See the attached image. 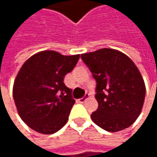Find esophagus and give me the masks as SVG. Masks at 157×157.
<instances>
[{"label": "esophagus", "instance_id": "esophagus-1", "mask_svg": "<svg viewBox=\"0 0 157 157\" xmlns=\"http://www.w3.org/2000/svg\"><path fill=\"white\" fill-rule=\"evenodd\" d=\"M88 97H89V94H86L83 97L80 98V99H78L77 101H78V103H84V102H85V100H86Z\"/></svg>", "mask_w": 157, "mask_h": 157}]
</instances>
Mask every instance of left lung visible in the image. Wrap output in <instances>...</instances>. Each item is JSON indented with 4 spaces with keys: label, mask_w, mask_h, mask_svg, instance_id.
<instances>
[{
    "label": "left lung",
    "mask_w": 157,
    "mask_h": 157,
    "mask_svg": "<svg viewBox=\"0 0 157 157\" xmlns=\"http://www.w3.org/2000/svg\"><path fill=\"white\" fill-rule=\"evenodd\" d=\"M96 81L98 108L91 114L95 124L108 132L124 130L141 113L145 86L134 62L124 53L104 48L81 55Z\"/></svg>",
    "instance_id": "1"
}]
</instances>
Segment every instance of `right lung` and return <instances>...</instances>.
<instances>
[{
	"mask_svg": "<svg viewBox=\"0 0 157 157\" xmlns=\"http://www.w3.org/2000/svg\"><path fill=\"white\" fill-rule=\"evenodd\" d=\"M79 58V54L65 56L55 51H44L23 63L13 94L20 117L30 128L51 135L67 123L75 100L63 80Z\"/></svg>",
	"mask_w": 157,
	"mask_h": 157,
	"instance_id": "add662e5",
	"label": "right lung"
}]
</instances>
